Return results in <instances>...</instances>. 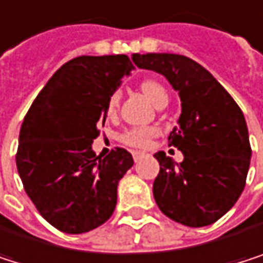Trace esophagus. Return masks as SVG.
<instances>
[{
	"mask_svg": "<svg viewBox=\"0 0 263 263\" xmlns=\"http://www.w3.org/2000/svg\"><path fill=\"white\" fill-rule=\"evenodd\" d=\"M145 156H146V154H145V153H142V151H133V157H134V160H136V162L142 160Z\"/></svg>",
	"mask_w": 263,
	"mask_h": 263,
	"instance_id": "obj_1",
	"label": "esophagus"
}]
</instances>
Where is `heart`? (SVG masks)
<instances>
[{
	"label": "heart",
	"mask_w": 263,
	"mask_h": 263,
	"mask_svg": "<svg viewBox=\"0 0 263 263\" xmlns=\"http://www.w3.org/2000/svg\"><path fill=\"white\" fill-rule=\"evenodd\" d=\"M142 90L153 104H156V101L160 97L168 95L165 87L160 83L154 81V80L143 81L142 83ZM120 97L121 95H120L118 90L114 92L109 97L107 106H106L107 114H114L117 110V107L120 104ZM156 134H157V130L154 127H134V129H129V130H126V133H123L120 136V140H121V143H124L126 146H130V148H146L151 143V139L156 137Z\"/></svg>",
	"instance_id": "heart-1"
}]
</instances>
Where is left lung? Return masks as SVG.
Here are the masks:
<instances>
[{"mask_svg":"<svg viewBox=\"0 0 263 263\" xmlns=\"http://www.w3.org/2000/svg\"><path fill=\"white\" fill-rule=\"evenodd\" d=\"M140 69L162 73L179 92L182 114L168 137L183 154L179 165L154 154L160 173L153 193L160 211L186 227L217 222L240 197L251 160L243 112L225 87L199 63L177 53H134Z\"/></svg>","mask_w":263,"mask_h":263,"instance_id":"obj_1","label":"left lung"}]
</instances>
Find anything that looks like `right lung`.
<instances>
[{
  "instance_id": "add662e5",
  "label": "right lung",
  "mask_w": 263,
  "mask_h": 263,
  "mask_svg": "<svg viewBox=\"0 0 263 263\" xmlns=\"http://www.w3.org/2000/svg\"><path fill=\"white\" fill-rule=\"evenodd\" d=\"M133 69L126 55L77 57L52 75L24 117L18 174L38 213L63 233H87L115 210L133 156L123 148L97 156L92 142L109 97Z\"/></svg>"
}]
</instances>
